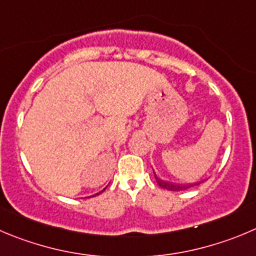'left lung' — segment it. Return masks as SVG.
Wrapping results in <instances>:
<instances>
[{"label": "left lung", "mask_w": 256, "mask_h": 256, "mask_svg": "<svg viewBox=\"0 0 256 256\" xmlns=\"http://www.w3.org/2000/svg\"><path fill=\"white\" fill-rule=\"evenodd\" d=\"M153 174H154V180L157 182V184L160 187L164 190H168V191H184V190H188L191 187L196 186V184H202L204 181L201 182H192V184H174V182H168V181H164V180L160 178V177L156 174V172L153 171Z\"/></svg>", "instance_id": "obj_1"}]
</instances>
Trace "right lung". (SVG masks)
Here are the masks:
<instances>
[{
	"mask_svg": "<svg viewBox=\"0 0 256 256\" xmlns=\"http://www.w3.org/2000/svg\"><path fill=\"white\" fill-rule=\"evenodd\" d=\"M104 190H106V188H104ZM104 190H103V191H104ZM103 191H100V192H98V194H93V197H94V196H96V194H102V192H103Z\"/></svg>",
	"mask_w": 256,
	"mask_h": 256,
	"instance_id": "obj_1",
	"label": "right lung"
}]
</instances>
